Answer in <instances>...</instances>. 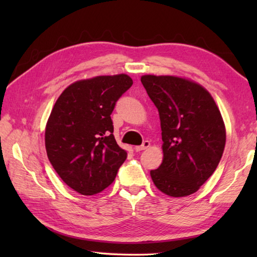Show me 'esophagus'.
I'll use <instances>...</instances> for the list:
<instances>
[{
    "instance_id": "esophagus-1",
    "label": "esophagus",
    "mask_w": 257,
    "mask_h": 257,
    "mask_svg": "<svg viewBox=\"0 0 257 257\" xmlns=\"http://www.w3.org/2000/svg\"><path fill=\"white\" fill-rule=\"evenodd\" d=\"M150 145H151L150 142H149V141H145V142H143V144H142L141 146H136V147H135V150H136V152L144 151V150H146V149H149Z\"/></svg>"
}]
</instances>
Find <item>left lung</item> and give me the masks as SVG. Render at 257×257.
I'll return each mask as SVG.
<instances>
[{"mask_svg":"<svg viewBox=\"0 0 257 257\" xmlns=\"http://www.w3.org/2000/svg\"><path fill=\"white\" fill-rule=\"evenodd\" d=\"M141 81L158 107L162 130L163 161L151 170L152 180L169 196H188L213 175L222 158V116L211 94L196 82L153 75Z\"/></svg>","mask_w":257,"mask_h":257,"instance_id":"8db88e82","label":"left lung"}]
</instances>
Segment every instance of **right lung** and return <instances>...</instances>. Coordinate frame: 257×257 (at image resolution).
I'll return each instance as SVG.
<instances>
[{
    "label": "right lung",
    "mask_w": 257,
    "mask_h": 257,
    "mask_svg": "<svg viewBox=\"0 0 257 257\" xmlns=\"http://www.w3.org/2000/svg\"><path fill=\"white\" fill-rule=\"evenodd\" d=\"M132 85L124 73L98 76L73 82L56 99L46 123V153L61 179L77 193L105 189L127 159L113 136L111 113Z\"/></svg>",
    "instance_id": "obj_1"
}]
</instances>
